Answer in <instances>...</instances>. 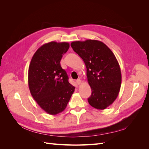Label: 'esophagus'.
Wrapping results in <instances>:
<instances>
[{"instance_id": "esophagus-1", "label": "esophagus", "mask_w": 149, "mask_h": 149, "mask_svg": "<svg viewBox=\"0 0 149 149\" xmlns=\"http://www.w3.org/2000/svg\"><path fill=\"white\" fill-rule=\"evenodd\" d=\"M76 81V83H77L78 84H80L81 83V81L79 79H78Z\"/></svg>"}]
</instances>
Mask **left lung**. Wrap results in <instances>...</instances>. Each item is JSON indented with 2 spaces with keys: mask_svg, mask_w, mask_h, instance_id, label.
<instances>
[{
  "mask_svg": "<svg viewBox=\"0 0 149 149\" xmlns=\"http://www.w3.org/2000/svg\"><path fill=\"white\" fill-rule=\"evenodd\" d=\"M71 46L86 67L88 81L92 91L88 102L97 109H105L116 100L120 88L121 71L115 55L99 40L75 41Z\"/></svg>",
  "mask_w": 149,
  "mask_h": 149,
  "instance_id": "1",
  "label": "left lung"
}]
</instances>
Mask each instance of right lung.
Here are the masks:
<instances>
[{"instance_id":"right-lung-1","label":"right lung","mask_w":149,"mask_h":149,"mask_svg":"<svg viewBox=\"0 0 149 149\" xmlns=\"http://www.w3.org/2000/svg\"><path fill=\"white\" fill-rule=\"evenodd\" d=\"M70 48L67 42H51L40 47L31 58L28 82L31 96L47 113L63 111L74 91L68 76L60 65L63 55Z\"/></svg>"}]
</instances>
